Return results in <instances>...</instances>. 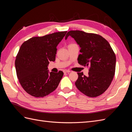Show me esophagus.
Masks as SVG:
<instances>
[{"label": "esophagus", "instance_id": "1", "mask_svg": "<svg viewBox=\"0 0 132 132\" xmlns=\"http://www.w3.org/2000/svg\"><path fill=\"white\" fill-rule=\"evenodd\" d=\"M63 72L64 73H70V71L69 70H64Z\"/></svg>", "mask_w": 132, "mask_h": 132}]
</instances>
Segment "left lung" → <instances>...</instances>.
Segmentation results:
<instances>
[{"label":"left lung","instance_id":"1","mask_svg":"<svg viewBox=\"0 0 132 132\" xmlns=\"http://www.w3.org/2000/svg\"><path fill=\"white\" fill-rule=\"evenodd\" d=\"M80 47L78 63L90 66L88 75L78 73L75 82L78 89L90 97L101 95L109 88L115 74L116 58L110 43L101 36L82 31L68 32Z\"/></svg>","mask_w":132,"mask_h":132}]
</instances>
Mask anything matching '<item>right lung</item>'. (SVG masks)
Masks as SVG:
<instances>
[{
  "instance_id": "right-lung-1",
  "label": "right lung",
  "mask_w": 132,
  "mask_h": 132,
  "mask_svg": "<svg viewBox=\"0 0 132 132\" xmlns=\"http://www.w3.org/2000/svg\"><path fill=\"white\" fill-rule=\"evenodd\" d=\"M67 32L32 37L22 44L15 64L19 81L27 93L43 97L57 89L64 73H49L48 65L50 61H55L57 46Z\"/></svg>"
}]
</instances>
